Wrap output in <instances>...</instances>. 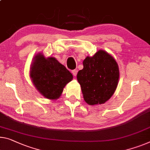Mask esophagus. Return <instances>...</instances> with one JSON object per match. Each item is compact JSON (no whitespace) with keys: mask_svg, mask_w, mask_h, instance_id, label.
I'll use <instances>...</instances> for the list:
<instances>
[{"mask_svg":"<svg viewBox=\"0 0 150 150\" xmlns=\"http://www.w3.org/2000/svg\"><path fill=\"white\" fill-rule=\"evenodd\" d=\"M77 72H78V70H72V74L74 76H76Z\"/></svg>","mask_w":150,"mask_h":150,"instance_id":"esophagus-1","label":"esophagus"}]
</instances>
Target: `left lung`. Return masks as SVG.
Returning a JSON list of instances; mask_svg holds the SVG:
<instances>
[{
    "instance_id": "8db88e82",
    "label": "left lung",
    "mask_w": 150,
    "mask_h": 150,
    "mask_svg": "<svg viewBox=\"0 0 150 150\" xmlns=\"http://www.w3.org/2000/svg\"><path fill=\"white\" fill-rule=\"evenodd\" d=\"M82 70L77 74L84 99L88 105L103 104L114 94L118 84V65L113 57L99 50L83 61Z\"/></svg>"
}]
</instances>
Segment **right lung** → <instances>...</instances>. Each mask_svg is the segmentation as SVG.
<instances>
[{
    "instance_id": "obj_1",
    "label": "right lung",
    "mask_w": 150,
    "mask_h": 150,
    "mask_svg": "<svg viewBox=\"0 0 150 150\" xmlns=\"http://www.w3.org/2000/svg\"><path fill=\"white\" fill-rule=\"evenodd\" d=\"M30 76L39 92L45 97L57 99L64 86L72 80V74L54 57L45 58L41 54L35 56Z\"/></svg>"
}]
</instances>
